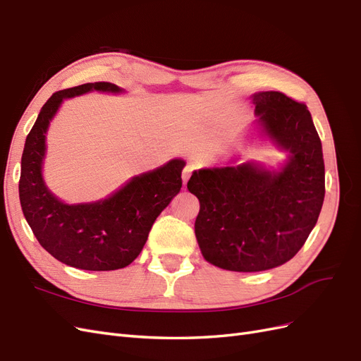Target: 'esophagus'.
I'll return each mask as SVG.
<instances>
[{"label":"esophagus","instance_id":"1","mask_svg":"<svg viewBox=\"0 0 361 361\" xmlns=\"http://www.w3.org/2000/svg\"><path fill=\"white\" fill-rule=\"evenodd\" d=\"M194 171V166H191V164H188V166H185V169H183V171H182V182H183V187L185 185H187V182H188V179H190V176H191V173Z\"/></svg>","mask_w":361,"mask_h":361}]
</instances>
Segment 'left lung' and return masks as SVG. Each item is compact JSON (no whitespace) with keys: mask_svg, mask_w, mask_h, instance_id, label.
I'll list each match as a JSON object with an SVG mask.
<instances>
[{"mask_svg":"<svg viewBox=\"0 0 361 361\" xmlns=\"http://www.w3.org/2000/svg\"><path fill=\"white\" fill-rule=\"evenodd\" d=\"M262 140L286 152L279 167L238 157L192 171L187 188L200 202L194 232L206 262L238 272L286 264L318 221L325 195L322 145L307 106L280 92L251 94Z\"/></svg>","mask_w":361,"mask_h":361,"instance_id":"8db88e82","label":"left lung"}]
</instances>
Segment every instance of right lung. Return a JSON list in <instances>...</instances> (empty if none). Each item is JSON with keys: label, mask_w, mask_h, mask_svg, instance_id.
<instances>
[{"label": "right lung", "mask_w": 361, "mask_h": 361, "mask_svg": "<svg viewBox=\"0 0 361 361\" xmlns=\"http://www.w3.org/2000/svg\"><path fill=\"white\" fill-rule=\"evenodd\" d=\"M92 92L122 94L113 82H87L54 93L27 135L20 159L19 200L39 244L69 267L85 271L125 268L143 250L158 215L182 188L180 158L137 174L105 199L66 203L43 179L47 134L64 99Z\"/></svg>", "instance_id": "1"}]
</instances>
